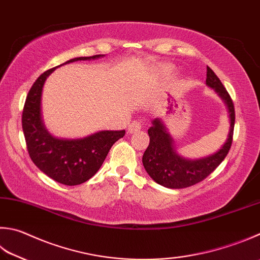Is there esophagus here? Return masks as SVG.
<instances>
[{
    "mask_svg": "<svg viewBox=\"0 0 260 260\" xmlns=\"http://www.w3.org/2000/svg\"><path fill=\"white\" fill-rule=\"evenodd\" d=\"M141 129V123L139 121H132L128 126L129 134H135V132L139 131Z\"/></svg>",
    "mask_w": 260,
    "mask_h": 260,
    "instance_id": "esophagus-1",
    "label": "esophagus"
}]
</instances>
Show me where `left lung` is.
Listing matches in <instances>:
<instances>
[{
    "label": "left lung",
    "mask_w": 260,
    "mask_h": 260,
    "mask_svg": "<svg viewBox=\"0 0 260 260\" xmlns=\"http://www.w3.org/2000/svg\"><path fill=\"white\" fill-rule=\"evenodd\" d=\"M206 85L214 89L226 106L230 124L226 139L215 153L200 158H188L176 151L174 139L169 134L164 121L160 117L154 119L148 129L150 141L144 153L143 164L150 178L165 188L182 189L200 182L222 163L231 148L236 120L233 102L209 67H207Z\"/></svg>",
    "instance_id": "left-lung-1"
}]
</instances>
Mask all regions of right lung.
Instances as JSON below:
<instances>
[{"mask_svg":"<svg viewBox=\"0 0 260 260\" xmlns=\"http://www.w3.org/2000/svg\"><path fill=\"white\" fill-rule=\"evenodd\" d=\"M105 55L80 56L67 61L61 66L76 61H90ZM58 66V67H61ZM57 68V67H56ZM56 68L47 70L38 77L28 92L22 113V130L26 138L29 156L37 168L51 179L66 185L86 182L106 158L115 141L125 131L102 130L84 138H57L47 130L43 119L42 96L45 81Z\"/></svg>","mask_w":260,"mask_h":260,"instance_id":"obj_1","label":"right lung"}]
</instances>
